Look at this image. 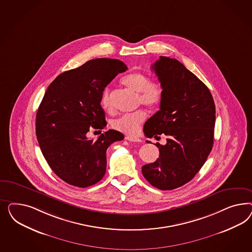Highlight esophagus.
Wrapping results in <instances>:
<instances>
[{"label": "esophagus", "mask_w": 252, "mask_h": 252, "mask_svg": "<svg viewBox=\"0 0 252 252\" xmlns=\"http://www.w3.org/2000/svg\"><path fill=\"white\" fill-rule=\"evenodd\" d=\"M126 139L130 142H141V139H139L138 137H131V136H126Z\"/></svg>", "instance_id": "34e87169"}]
</instances>
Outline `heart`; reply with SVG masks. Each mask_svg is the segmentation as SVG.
Wrapping results in <instances>:
<instances>
[{"label":"heart","instance_id":"b5f03b06","mask_svg":"<svg viewBox=\"0 0 252 252\" xmlns=\"http://www.w3.org/2000/svg\"><path fill=\"white\" fill-rule=\"evenodd\" d=\"M122 84L131 92L137 93V102L144 104L150 108L159 106L163 97L162 86L157 80H149L147 75L133 71L122 78ZM101 106L107 112H113L114 105L112 100V94L107 89L101 97ZM147 113L144 110H138L137 112L123 115L115 119L113 122V127L123 133L135 134L141 124L145 121Z\"/></svg>","mask_w":252,"mask_h":252}]
</instances>
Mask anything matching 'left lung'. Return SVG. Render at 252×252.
Returning a JSON list of instances; mask_svg holds the SVG:
<instances>
[{"label":"left lung","mask_w":252,"mask_h":252,"mask_svg":"<svg viewBox=\"0 0 252 252\" xmlns=\"http://www.w3.org/2000/svg\"><path fill=\"white\" fill-rule=\"evenodd\" d=\"M152 68L163 97L143 131L156 139L164 134L167 142L155 144L159 158L143 165L142 175L153 187L171 190L189 182L206 161L214 145L215 105L206 85L176 59L160 56Z\"/></svg>","instance_id":"obj_1"}]
</instances>
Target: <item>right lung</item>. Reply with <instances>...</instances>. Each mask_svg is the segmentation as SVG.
I'll list each match as a JSON object with an SVG mask.
<instances>
[{
	"label": "right lung",
	"mask_w": 252,
	"mask_h": 252,
	"mask_svg": "<svg viewBox=\"0 0 252 252\" xmlns=\"http://www.w3.org/2000/svg\"><path fill=\"white\" fill-rule=\"evenodd\" d=\"M126 70L122 61L94 59L62 73L48 87L36 115V135L48 164L69 185L87 188L98 183L106 171L108 147L124 139L116 130L96 140L87 133L106 126L102 92Z\"/></svg>",
	"instance_id": "add662e5"
}]
</instances>
